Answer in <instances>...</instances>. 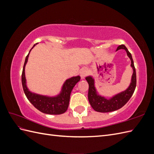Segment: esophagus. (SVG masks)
<instances>
[{
	"label": "esophagus",
	"instance_id": "esophagus-1",
	"mask_svg": "<svg viewBox=\"0 0 154 154\" xmlns=\"http://www.w3.org/2000/svg\"><path fill=\"white\" fill-rule=\"evenodd\" d=\"M80 74L81 78H82V79H83V78H84L86 76V75H87V71H85V69H82V70H81V71H80Z\"/></svg>",
	"mask_w": 154,
	"mask_h": 154
}]
</instances>
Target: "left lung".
Returning <instances> with one entry per match:
<instances>
[{
  "instance_id": "8db88e82",
  "label": "left lung",
  "mask_w": 154,
  "mask_h": 154,
  "mask_svg": "<svg viewBox=\"0 0 154 154\" xmlns=\"http://www.w3.org/2000/svg\"><path fill=\"white\" fill-rule=\"evenodd\" d=\"M125 49L127 53V55L131 60V66L133 69V74L130 85L127 90L116 95L110 100H106L105 97H101L97 94L94 87V79L92 77H86L85 79L88 83V99L91 106L94 110L100 112H109L118 110L127 103L128 100L134 94L135 88L136 87V68L134 67V61L130 53L125 45L122 44L119 45L116 51L119 49Z\"/></svg>"
}]
</instances>
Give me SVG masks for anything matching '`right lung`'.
<instances>
[{
	"label": "right lung",
	"mask_w": 154,
	"mask_h": 154,
	"mask_svg": "<svg viewBox=\"0 0 154 154\" xmlns=\"http://www.w3.org/2000/svg\"><path fill=\"white\" fill-rule=\"evenodd\" d=\"M35 45V44L33 45V47ZM33 47L32 48H33ZM29 53L27 55V57L26 58L24 67H23L22 73V87L27 98L28 99V100L36 109H37L38 110H40L42 112H43L44 114L55 115L64 113L68 109L70 95H71L72 88L74 87V85L76 84V83L80 81V77L78 76L76 77H72L67 80L63 84L62 92L60 93V94L59 96L57 97H49L32 93L30 91H29V90L27 89V88L26 87L24 72L25 66L27 62V59H28Z\"/></svg>",
	"instance_id": "add662e5"
}]
</instances>
